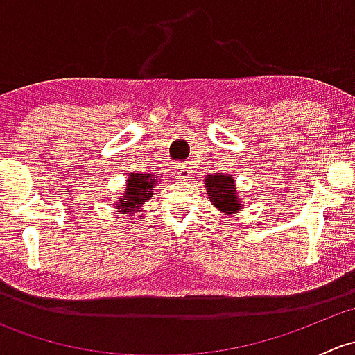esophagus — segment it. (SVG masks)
I'll use <instances>...</instances> for the list:
<instances>
[{
  "instance_id": "1",
  "label": "esophagus",
  "mask_w": 355,
  "mask_h": 355,
  "mask_svg": "<svg viewBox=\"0 0 355 355\" xmlns=\"http://www.w3.org/2000/svg\"><path fill=\"white\" fill-rule=\"evenodd\" d=\"M191 173H192V168L189 166V164H184V166L178 168V175H180L182 178H189L191 177Z\"/></svg>"
}]
</instances>
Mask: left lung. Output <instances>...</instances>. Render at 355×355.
I'll return each instance as SVG.
<instances>
[{
    "label": "left lung",
    "mask_w": 355,
    "mask_h": 355,
    "mask_svg": "<svg viewBox=\"0 0 355 355\" xmlns=\"http://www.w3.org/2000/svg\"><path fill=\"white\" fill-rule=\"evenodd\" d=\"M206 191L209 194L211 202L220 211H239L241 199L235 191L234 177H225V175L214 173L206 177Z\"/></svg>",
    "instance_id": "left-lung-1"
}]
</instances>
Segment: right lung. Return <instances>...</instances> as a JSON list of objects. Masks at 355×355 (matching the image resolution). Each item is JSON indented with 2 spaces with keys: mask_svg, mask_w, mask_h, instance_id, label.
I'll return each mask as SVG.
<instances>
[{
  "mask_svg": "<svg viewBox=\"0 0 355 355\" xmlns=\"http://www.w3.org/2000/svg\"><path fill=\"white\" fill-rule=\"evenodd\" d=\"M127 182V192L116 204V209H120V213L130 214L132 211H141L139 209L141 204L153 198V191H155L153 187L156 185L157 178L149 173H130Z\"/></svg>",
  "mask_w": 355,
  "mask_h": 355,
  "instance_id": "right-lung-1",
  "label": "right lung"
}]
</instances>
